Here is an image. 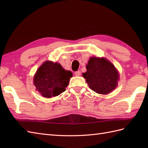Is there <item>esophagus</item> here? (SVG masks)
Segmentation results:
<instances>
[{"mask_svg": "<svg viewBox=\"0 0 148 148\" xmlns=\"http://www.w3.org/2000/svg\"><path fill=\"white\" fill-rule=\"evenodd\" d=\"M74 74L76 75V76H80V75H81V71H77L76 72H74Z\"/></svg>", "mask_w": 148, "mask_h": 148, "instance_id": "esophagus-1", "label": "esophagus"}]
</instances>
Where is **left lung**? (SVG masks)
Listing matches in <instances>:
<instances>
[{"label": "left lung", "mask_w": 148, "mask_h": 148, "mask_svg": "<svg viewBox=\"0 0 148 148\" xmlns=\"http://www.w3.org/2000/svg\"><path fill=\"white\" fill-rule=\"evenodd\" d=\"M83 73L90 89L100 94H108L118 86L119 74L115 67L103 58L92 57Z\"/></svg>", "instance_id": "8db88e82"}]
</instances>
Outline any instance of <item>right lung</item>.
Segmentation results:
<instances>
[{
    "mask_svg": "<svg viewBox=\"0 0 148 148\" xmlns=\"http://www.w3.org/2000/svg\"><path fill=\"white\" fill-rule=\"evenodd\" d=\"M72 73L60 64L46 61L38 69L34 77L36 90L44 97L51 98L65 92Z\"/></svg>",
    "mask_w": 148,
    "mask_h": 148,
    "instance_id": "add662e5",
    "label": "right lung"
}]
</instances>
